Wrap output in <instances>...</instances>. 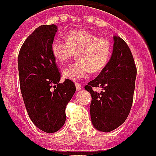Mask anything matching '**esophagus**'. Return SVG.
I'll list each match as a JSON object with an SVG mask.
<instances>
[{"instance_id":"1","label":"esophagus","mask_w":156,"mask_h":156,"mask_svg":"<svg viewBox=\"0 0 156 156\" xmlns=\"http://www.w3.org/2000/svg\"><path fill=\"white\" fill-rule=\"evenodd\" d=\"M76 90H80L82 89V86L78 83H76Z\"/></svg>"}]
</instances>
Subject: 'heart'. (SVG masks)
I'll return each mask as SVG.
<instances>
[{
	"instance_id": "obj_1",
	"label": "heart",
	"mask_w": 156,
	"mask_h": 156,
	"mask_svg": "<svg viewBox=\"0 0 156 156\" xmlns=\"http://www.w3.org/2000/svg\"><path fill=\"white\" fill-rule=\"evenodd\" d=\"M66 41L55 40L51 50L54 58L60 64H65L76 54L78 61L65 69V79L76 81L84 79L90 73H99L105 68L112 51V43L108 39L99 38L87 30L69 32Z\"/></svg>"
}]
</instances>
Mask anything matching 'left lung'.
Masks as SVG:
<instances>
[{
	"label": "left lung",
	"instance_id": "8db88e82",
	"mask_svg": "<svg viewBox=\"0 0 156 156\" xmlns=\"http://www.w3.org/2000/svg\"><path fill=\"white\" fill-rule=\"evenodd\" d=\"M112 54L105 68L84 87L91 94L90 119L95 129L110 132L125 122L132 106L137 69L129 47L113 36ZM93 87H101L100 93Z\"/></svg>",
	"mask_w": 156,
	"mask_h": 156
}]
</instances>
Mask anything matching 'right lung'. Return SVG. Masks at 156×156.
<instances>
[{"label":"right lung","instance_id":"right-lung-1","mask_svg":"<svg viewBox=\"0 0 156 156\" xmlns=\"http://www.w3.org/2000/svg\"><path fill=\"white\" fill-rule=\"evenodd\" d=\"M58 27L43 25L23 43L19 54L20 89L32 122L46 133H55L66 122V105L76 87L66 79L59 83L60 73L51 47Z\"/></svg>","mask_w":156,"mask_h":156}]
</instances>
